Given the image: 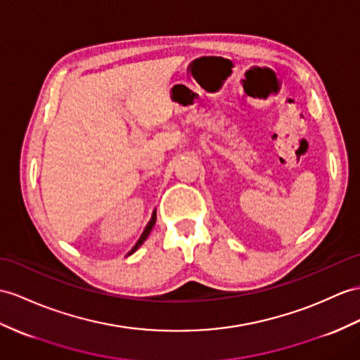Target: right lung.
<instances>
[{"label": "right lung", "instance_id": "add662e5", "mask_svg": "<svg viewBox=\"0 0 360 360\" xmlns=\"http://www.w3.org/2000/svg\"><path fill=\"white\" fill-rule=\"evenodd\" d=\"M155 224V212H153V217H151V220H150V223H148V226L145 227V231H143V233L140 235V238H139V241L136 243V246L131 249L129 252H128V255H131V253L133 252H136L139 248H140V244H142L145 240H146V236L150 235V232H151V229H153V226Z\"/></svg>", "mask_w": 360, "mask_h": 360}]
</instances>
